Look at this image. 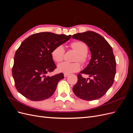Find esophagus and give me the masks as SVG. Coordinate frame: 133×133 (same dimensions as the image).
I'll use <instances>...</instances> for the list:
<instances>
[{"instance_id":"obj_1","label":"esophagus","mask_w":133,"mask_h":133,"mask_svg":"<svg viewBox=\"0 0 133 133\" xmlns=\"http://www.w3.org/2000/svg\"><path fill=\"white\" fill-rule=\"evenodd\" d=\"M69 74H66V73H65L64 74V77H67V76L69 75Z\"/></svg>"}]
</instances>
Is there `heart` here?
<instances>
[{
	"label": "heart",
	"instance_id": "b5f03b06",
	"mask_svg": "<svg viewBox=\"0 0 133 133\" xmlns=\"http://www.w3.org/2000/svg\"><path fill=\"white\" fill-rule=\"evenodd\" d=\"M70 47L78 53L75 60H79L82 64H85L88 61L87 54L88 51L87 44L82 41H75L70 44ZM65 49L62 45L56 46L51 51V57L55 62L59 63L64 59ZM81 66L79 62H63L58 65V70L60 73L70 74L79 71Z\"/></svg>",
	"mask_w": 133,
	"mask_h": 133
}]
</instances>
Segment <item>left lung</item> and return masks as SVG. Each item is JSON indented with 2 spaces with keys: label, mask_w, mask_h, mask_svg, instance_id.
<instances>
[{
  "label": "left lung",
  "mask_w": 133,
  "mask_h": 133,
  "mask_svg": "<svg viewBox=\"0 0 133 133\" xmlns=\"http://www.w3.org/2000/svg\"><path fill=\"white\" fill-rule=\"evenodd\" d=\"M72 38L85 43L91 57L87 66L78 74V82L73 88L74 93L88 101L98 99L114 83L116 61L112 48L104 38L94 31L77 33ZM82 74H88L92 79L83 78Z\"/></svg>",
  "instance_id": "1"
}]
</instances>
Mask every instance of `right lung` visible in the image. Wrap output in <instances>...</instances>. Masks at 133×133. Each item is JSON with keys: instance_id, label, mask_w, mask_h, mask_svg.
Returning a JSON list of instances; mask_svg holds the SVG:
<instances>
[{"instance_id": "add662e5", "label": "right lung", "mask_w": 133, "mask_h": 133, "mask_svg": "<svg viewBox=\"0 0 133 133\" xmlns=\"http://www.w3.org/2000/svg\"><path fill=\"white\" fill-rule=\"evenodd\" d=\"M71 37L42 32L29 36L22 43L15 52L12 69L16 89L20 93L32 101H41L54 94L64 76L62 73L47 75L57 68L51 51Z\"/></svg>"}]
</instances>
